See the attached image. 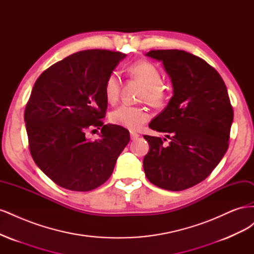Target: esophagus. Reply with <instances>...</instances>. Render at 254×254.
<instances>
[{
    "mask_svg": "<svg viewBox=\"0 0 254 254\" xmlns=\"http://www.w3.org/2000/svg\"><path fill=\"white\" fill-rule=\"evenodd\" d=\"M139 136H140V135L137 134L136 132H134V131H130V137H131V140H132V141L136 140L137 137H139Z\"/></svg>",
    "mask_w": 254,
    "mask_h": 254,
    "instance_id": "34e87169",
    "label": "esophagus"
}]
</instances>
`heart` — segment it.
<instances>
[{"mask_svg":"<svg viewBox=\"0 0 254 254\" xmlns=\"http://www.w3.org/2000/svg\"><path fill=\"white\" fill-rule=\"evenodd\" d=\"M131 77L141 81L145 90L143 98L152 106H162L166 101V90L161 84L162 74L159 68L149 61H135L127 68ZM121 74L118 71L111 72L105 80L104 94L107 102L113 104L118 101L121 90ZM149 119V114L145 108L139 106L124 104L110 113V121L115 125L128 129L140 128Z\"/></svg>","mask_w":254,"mask_h":254,"instance_id":"heart-1","label":"heart"}]
</instances>
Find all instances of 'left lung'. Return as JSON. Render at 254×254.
Segmentation results:
<instances>
[{
	"label": "left lung",
	"instance_id": "left-lung-1",
	"mask_svg": "<svg viewBox=\"0 0 254 254\" xmlns=\"http://www.w3.org/2000/svg\"><path fill=\"white\" fill-rule=\"evenodd\" d=\"M146 56L163 64L174 95L149 124L167 133L170 143L144 135L149 144L143 160L145 176L161 189L187 190L203 181L228 149L233 108L227 87L213 66L193 54L155 50Z\"/></svg>",
	"mask_w": 254,
	"mask_h": 254
}]
</instances>
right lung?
I'll return each mask as SVG.
<instances>
[{"mask_svg": "<svg viewBox=\"0 0 254 254\" xmlns=\"http://www.w3.org/2000/svg\"><path fill=\"white\" fill-rule=\"evenodd\" d=\"M125 57L108 50L81 51L36 80L24 112L29 150L57 186L75 191L102 186L130 141L128 130L102 121L108 106L105 80ZM92 127L101 129L98 140L85 137Z\"/></svg>", "mask_w": 254, "mask_h": 254, "instance_id": "add662e5", "label": "right lung"}]
</instances>
